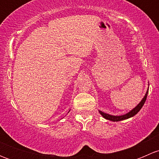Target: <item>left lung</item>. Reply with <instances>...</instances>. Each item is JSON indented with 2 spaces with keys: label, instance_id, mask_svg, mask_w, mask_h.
Returning a JSON list of instances; mask_svg holds the SVG:
<instances>
[{
  "label": "left lung",
  "instance_id": "1",
  "mask_svg": "<svg viewBox=\"0 0 159 159\" xmlns=\"http://www.w3.org/2000/svg\"><path fill=\"white\" fill-rule=\"evenodd\" d=\"M148 93V89L147 90V91H146V93H145L144 98L142 99V101H141V102L138 104L137 106L134 107L133 109H131L130 111L128 112V113L125 114V115H109V114L105 113V112L102 111H100V110H98V111H99V113L102 115V116L104 118H105V119H107V120H109V121H122V120L128 119V118H131V117L134 116V115H135L136 114H137L138 112L141 110V108H142V106H143L144 104H145V101H146Z\"/></svg>",
  "mask_w": 159,
  "mask_h": 159
}]
</instances>
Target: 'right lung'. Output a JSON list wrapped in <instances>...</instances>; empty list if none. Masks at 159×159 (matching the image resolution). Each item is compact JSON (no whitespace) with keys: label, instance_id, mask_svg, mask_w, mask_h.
Masks as SVG:
<instances>
[{"label":"right lung","instance_id":"add662e5","mask_svg":"<svg viewBox=\"0 0 159 159\" xmlns=\"http://www.w3.org/2000/svg\"><path fill=\"white\" fill-rule=\"evenodd\" d=\"M69 111H70V110H69ZM69 111H68V112H69Z\"/></svg>","mask_w":159,"mask_h":159}]
</instances>
